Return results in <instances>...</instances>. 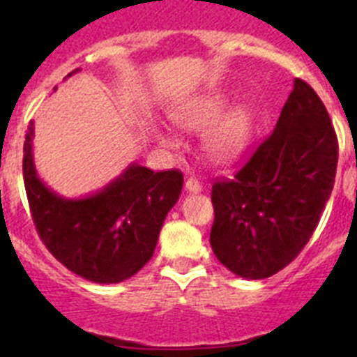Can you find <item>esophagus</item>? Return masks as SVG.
Masks as SVG:
<instances>
[{
	"instance_id": "34e87169",
	"label": "esophagus",
	"mask_w": 357,
	"mask_h": 357,
	"mask_svg": "<svg viewBox=\"0 0 357 357\" xmlns=\"http://www.w3.org/2000/svg\"><path fill=\"white\" fill-rule=\"evenodd\" d=\"M185 191H189V193H200L202 191L200 181H198V178H193V176L188 178V181H185Z\"/></svg>"
}]
</instances>
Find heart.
Instances as JSON below:
<instances>
[{
  "label": "heart",
  "instance_id": "obj_1",
  "mask_svg": "<svg viewBox=\"0 0 357 357\" xmlns=\"http://www.w3.org/2000/svg\"><path fill=\"white\" fill-rule=\"evenodd\" d=\"M225 100L220 96H209L204 100H198L195 103L182 107L176 112V121L182 127L191 128V130H202V128L211 127L220 116L225 112ZM252 116L247 107H239L232 110L222 121H218L216 127L209 134V150L213 155L220 160L234 159L245 150L250 137ZM159 139L162 144L172 146L173 137L166 132H160Z\"/></svg>",
  "mask_w": 357,
  "mask_h": 357
}]
</instances>
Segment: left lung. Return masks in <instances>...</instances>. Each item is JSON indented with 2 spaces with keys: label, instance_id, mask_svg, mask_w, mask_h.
Segmentation results:
<instances>
[{
  "label": "left lung",
  "instance_id": "obj_1",
  "mask_svg": "<svg viewBox=\"0 0 357 357\" xmlns=\"http://www.w3.org/2000/svg\"><path fill=\"white\" fill-rule=\"evenodd\" d=\"M338 139L313 87L295 78L272 135L232 181L213 185L211 247L232 273L257 280L301 254L331 197Z\"/></svg>",
  "mask_w": 357,
  "mask_h": 357
}]
</instances>
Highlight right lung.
Returning <instances> with one entry per match:
<instances>
[{
    "mask_svg": "<svg viewBox=\"0 0 357 357\" xmlns=\"http://www.w3.org/2000/svg\"><path fill=\"white\" fill-rule=\"evenodd\" d=\"M31 137L33 123L23 148V176L31 218L46 248L73 273L98 284L135 275L151 259L164 218L181 197L182 173H153L134 162L96 193L64 198L37 175Z\"/></svg>",
    "mask_w": 357,
    "mask_h": 357,
    "instance_id": "obj_1",
    "label": "right lung"
}]
</instances>
